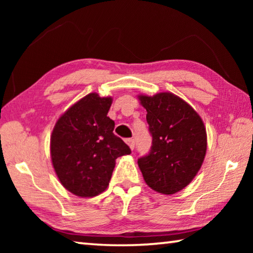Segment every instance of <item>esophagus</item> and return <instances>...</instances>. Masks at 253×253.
<instances>
[{
  "label": "esophagus",
  "mask_w": 253,
  "mask_h": 253,
  "mask_svg": "<svg viewBox=\"0 0 253 253\" xmlns=\"http://www.w3.org/2000/svg\"><path fill=\"white\" fill-rule=\"evenodd\" d=\"M126 143H127L128 146H129V148L131 149V151H134V148H135V140L132 139V138H128V139H126Z\"/></svg>",
  "instance_id": "esophagus-1"
}]
</instances>
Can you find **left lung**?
Masks as SVG:
<instances>
[{"label":"left lung","instance_id":"1","mask_svg":"<svg viewBox=\"0 0 253 253\" xmlns=\"http://www.w3.org/2000/svg\"><path fill=\"white\" fill-rule=\"evenodd\" d=\"M147 111L153 137L148 155L138 158L147 185L158 193L170 195L183 190L203 164L207 154V130L200 115L172 92L139 95Z\"/></svg>","mask_w":253,"mask_h":253}]
</instances>
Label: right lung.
<instances>
[{
	"mask_svg": "<svg viewBox=\"0 0 253 253\" xmlns=\"http://www.w3.org/2000/svg\"><path fill=\"white\" fill-rule=\"evenodd\" d=\"M113 98L91 92L67 109L50 139L51 161L60 183L72 194L93 198L109 185L119 156L130 148L114 134L108 114Z\"/></svg>",
	"mask_w": 253,
	"mask_h": 253,
	"instance_id": "obj_1",
	"label": "right lung"
}]
</instances>
